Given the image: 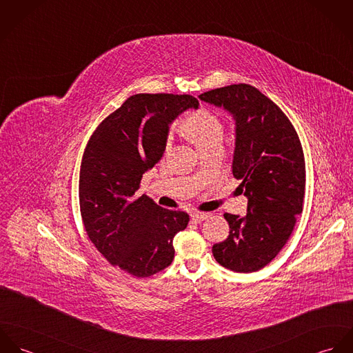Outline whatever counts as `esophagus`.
I'll return each instance as SVG.
<instances>
[{
    "instance_id": "34e87169",
    "label": "esophagus",
    "mask_w": 353,
    "mask_h": 353,
    "mask_svg": "<svg viewBox=\"0 0 353 353\" xmlns=\"http://www.w3.org/2000/svg\"><path fill=\"white\" fill-rule=\"evenodd\" d=\"M190 217H192V220H193L194 223H201L205 219L209 217V214H208V213H202V212H194V213H192Z\"/></svg>"
}]
</instances>
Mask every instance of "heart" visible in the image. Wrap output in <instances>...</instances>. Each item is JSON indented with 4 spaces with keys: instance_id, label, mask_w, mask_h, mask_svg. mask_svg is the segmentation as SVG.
Instances as JSON below:
<instances>
[{
    "instance_id": "obj_1",
    "label": "heart",
    "mask_w": 353,
    "mask_h": 353,
    "mask_svg": "<svg viewBox=\"0 0 353 353\" xmlns=\"http://www.w3.org/2000/svg\"><path fill=\"white\" fill-rule=\"evenodd\" d=\"M181 132L202 152L216 144H221L224 128L216 114L201 108L190 114L181 123Z\"/></svg>"
}]
</instances>
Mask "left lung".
<instances>
[{
  "mask_svg": "<svg viewBox=\"0 0 353 353\" xmlns=\"http://www.w3.org/2000/svg\"><path fill=\"white\" fill-rule=\"evenodd\" d=\"M235 121L232 174L242 179L248 213H225L228 238L212 248L224 268L250 273L268 265L290 239L302 213L305 165L296 130L280 107L249 84L199 97Z\"/></svg>",
  "mask_w": 353,
  "mask_h": 353,
  "instance_id": "obj_1",
  "label": "left lung"
}]
</instances>
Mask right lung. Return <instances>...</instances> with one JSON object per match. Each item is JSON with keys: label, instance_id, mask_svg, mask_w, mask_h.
<instances>
[{"label": "right lung", "instance_id": "1", "mask_svg": "<svg viewBox=\"0 0 353 353\" xmlns=\"http://www.w3.org/2000/svg\"><path fill=\"white\" fill-rule=\"evenodd\" d=\"M199 104L190 95H133L101 122L84 152L79 200L87 235L132 276L148 277L171 265L174 236L188 227V213L134 194L165 151L172 121Z\"/></svg>", "mask_w": 353, "mask_h": 353}]
</instances>
